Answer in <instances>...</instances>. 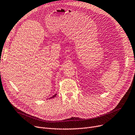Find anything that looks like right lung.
Here are the masks:
<instances>
[{"label":"right lung","mask_w":135,"mask_h":135,"mask_svg":"<svg viewBox=\"0 0 135 135\" xmlns=\"http://www.w3.org/2000/svg\"><path fill=\"white\" fill-rule=\"evenodd\" d=\"M56 95H57V94H55V95H53V96H52V97H50V99H52V98H55V97H56Z\"/></svg>","instance_id":"obj_1"}]
</instances>
